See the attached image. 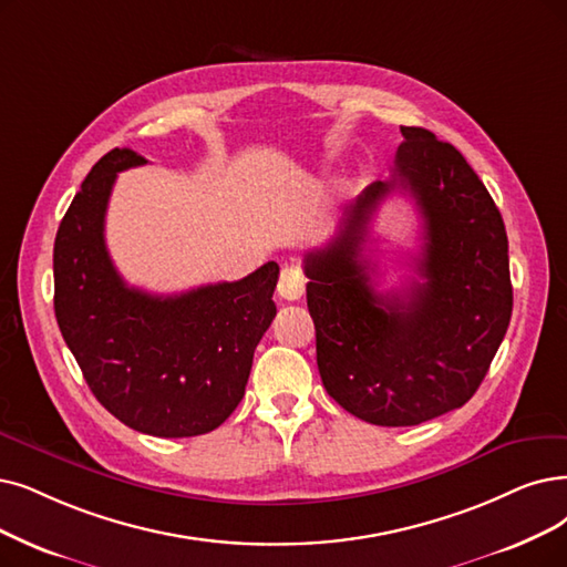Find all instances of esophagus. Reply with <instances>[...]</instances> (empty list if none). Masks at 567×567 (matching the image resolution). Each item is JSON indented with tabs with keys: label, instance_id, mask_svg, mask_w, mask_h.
<instances>
[{
	"label": "esophagus",
	"instance_id": "1",
	"mask_svg": "<svg viewBox=\"0 0 567 567\" xmlns=\"http://www.w3.org/2000/svg\"><path fill=\"white\" fill-rule=\"evenodd\" d=\"M277 290H279V296L284 300H288V302L300 300L302 292H305V275H302V269L300 267H292V265L290 267L286 265L281 269V275H279Z\"/></svg>",
	"mask_w": 567,
	"mask_h": 567
}]
</instances>
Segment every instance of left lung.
I'll return each instance as SVG.
<instances>
[{"instance_id":"1","label":"left lung","mask_w":567,"mask_h":567,"mask_svg":"<svg viewBox=\"0 0 567 567\" xmlns=\"http://www.w3.org/2000/svg\"><path fill=\"white\" fill-rule=\"evenodd\" d=\"M393 181H374L342 228L305 256L316 362L328 395L374 425L458 410L484 381L512 319L507 233L465 157L433 132L400 127ZM398 185L424 218L422 279L377 293L361 256L369 220Z\"/></svg>"}]
</instances>
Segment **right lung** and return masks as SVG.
I'll return each instance as SVG.
<instances>
[{
  "label": "right lung",
  "mask_w": 567,
  "mask_h": 567,
  "mask_svg": "<svg viewBox=\"0 0 567 567\" xmlns=\"http://www.w3.org/2000/svg\"><path fill=\"white\" fill-rule=\"evenodd\" d=\"M140 165V153L109 151L66 209L53 248L55 319L106 412L153 437L205 435L244 398L277 316L279 265L178 296L127 286L106 251L104 218L118 172Z\"/></svg>",
  "instance_id": "obj_1"
}]
</instances>
